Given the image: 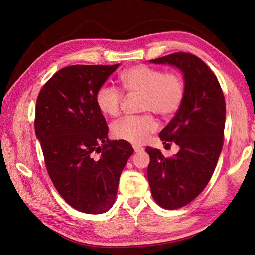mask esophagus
<instances>
[{
  "label": "esophagus",
  "mask_w": 255,
  "mask_h": 255,
  "mask_svg": "<svg viewBox=\"0 0 255 255\" xmlns=\"http://www.w3.org/2000/svg\"><path fill=\"white\" fill-rule=\"evenodd\" d=\"M133 149L136 153H139V152H142L143 151V148L142 146H139V145H133Z\"/></svg>",
  "instance_id": "34e87169"
}]
</instances>
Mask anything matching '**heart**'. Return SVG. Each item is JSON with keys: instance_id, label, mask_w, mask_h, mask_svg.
I'll return each mask as SVG.
<instances>
[{"instance_id": "heart-1", "label": "heart", "mask_w": 255, "mask_h": 255, "mask_svg": "<svg viewBox=\"0 0 255 255\" xmlns=\"http://www.w3.org/2000/svg\"><path fill=\"white\" fill-rule=\"evenodd\" d=\"M122 90L128 94H140L139 110L152 112L163 118L173 116L184 101L185 82L177 71H164L148 65L133 66L119 76ZM123 92L114 86L103 85L96 94V102L103 114L116 117L123 103ZM112 134L121 140L141 144L158 129V122L150 113L127 116L112 125Z\"/></svg>"}]
</instances>
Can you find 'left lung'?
Listing matches in <instances>:
<instances>
[{"label": "left lung", "mask_w": 255, "mask_h": 255, "mask_svg": "<svg viewBox=\"0 0 255 255\" xmlns=\"http://www.w3.org/2000/svg\"><path fill=\"white\" fill-rule=\"evenodd\" d=\"M151 63L175 66L184 74V101L159 133L161 141H173L180 151L165 157L158 149L145 148L152 197L163 208L175 210L195 200L211 180L225 139L226 101L214 72L194 54L176 52Z\"/></svg>", "instance_id": "1"}]
</instances>
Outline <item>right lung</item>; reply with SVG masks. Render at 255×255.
<instances>
[{"label": "right lung", "mask_w": 255, "mask_h": 255, "mask_svg": "<svg viewBox=\"0 0 255 255\" xmlns=\"http://www.w3.org/2000/svg\"><path fill=\"white\" fill-rule=\"evenodd\" d=\"M118 67L63 68L37 98L35 132L50 179L65 201L82 213L110 210L134 152L128 141L107 138L109 127L96 102L98 89Z\"/></svg>", "instance_id": "right-lung-1"}]
</instances>
